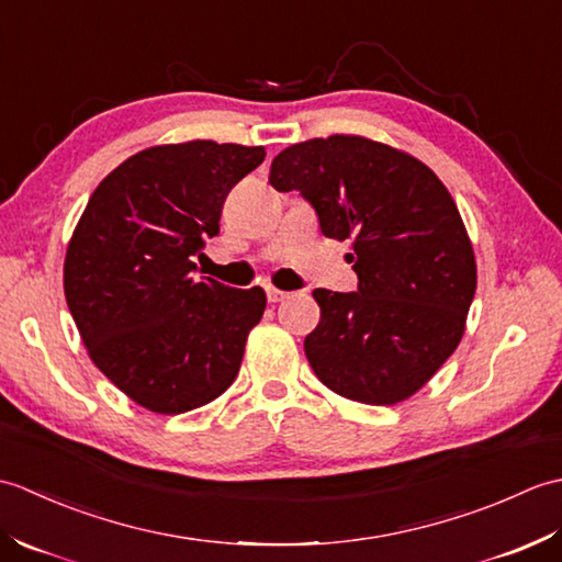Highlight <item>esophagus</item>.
Returning <instances> with one entry per match:
<instances>
[{
	"label": "esophagus",
	"mask_w": 562,
	"mask_h": 562,
	"mask_svg": "<svg viewBox=\"0 0 562 562\" xmlns=\"http://www.w3.org/2000/svg\"><path fill=\"white\" fill-rule=\"evenodd\" d=\"M290 296V292H282L278 288H268V302L270 304H278V302H284Z\"/></svg>",
	"instance_id": "34e87169"
}]
</instances>
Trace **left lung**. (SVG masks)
I'll return each instance as SVG.
<instances>
[{
    "mask_svg": "<svg viewBox=\"0 0 562 562\" xmlns=\"http://www.w3.org/2000/svg\"><path fill=\"white\" fill-rule=\"evenodd\" d=\"M270 186L300 190L324 236L350 241L357 292L314 290L304 340L324 386L367 405L420 391L459 348L475 294L473 244L447 186L408 151L362 135L282 149Z\"/></svg>",
    "mask_w": 562,
    "mask_h": 562,
    "instance_id": "left-lung-1",
    "label": "left lung"
}]
</instances>
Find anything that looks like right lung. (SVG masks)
<instances>
[{"instance_id":"right-lung-1","label":"right lung","mask_w":562,"mask_h":562,"mask_svg":"<svg viewBox=\"0 0 562 562\" xmlns=\"http://www.w3.org/2000/svg\"><path fill=\"white\" fill-rule=\"evenodd\" d=\"M262 159L266 147L212 139L142 149L97 186L71 232V318L91 362L142 408L188 413L234 384L266 292L193 270L229 190Z\"/></svg>"}]
</instances>
